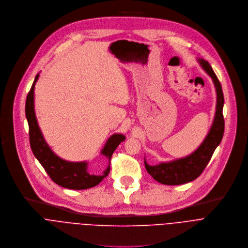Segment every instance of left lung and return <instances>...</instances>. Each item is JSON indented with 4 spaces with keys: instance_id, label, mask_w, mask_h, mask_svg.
Instances as JSON below:
<instances>
[{
    "instance_id": "obj_1",
    "label": "left lung",
    "mask_w": 248,
    "mask_h": 248,
    "mask_svg": "<svg viewBox=\"0 0 248 248\" xmlns=\"http://www.w3.org/2000/svg\"><path fill=\"white\" fill-rule=\"evenodd\" d=\"M202 67L212 78L217 93L216 113L212 127L207 134L203 142L191 155L179 158L170 162H162L160 164L152 166L144 160V166L155 181L163 185L175 186L182 185L195 180L200 177L210 161L216 147L220 144L225 129V121L223 116L224 94L221 83L214 73L208 62L201 59L199 60Z\"/></svg>"
}]
</instances>
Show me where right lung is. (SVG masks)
Returning <instances> with one entry per match:
<instances>
[{"mask_svg": "<svg viewBox=\"0 0 248 248\" xmlns=\"http://www.w3.org/2000/svg\"><path fill=\"white\" fill-rule=\"evenodd\" d=\"M38 78L39 74L35 77L32 87L27 94L25 104V114L29 126L30 146L35 157L44 167L49 178L62 187L70 189H86L96 186L108 175L110 165H108L101 175H92L88 172L87 162H70L63 160L56 155L46 144L38 126L34 110V88ZM123 140H125V137L121 134H114L108 140L102 151V155L108 158L109 164L112 154Z\"/></svg>", "mask_w": 248, "mask_h": 248, "instance_id": "1", "label": "right lung"}]
</instances>
